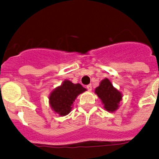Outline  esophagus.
I'll return each mask as SVG.
<instances>
[{
	"mask_svg": "<svg viewBox=\"0 0 159 159\" xmlns=\"http://www.w3.org/2000/svg\"><path fill=\"white\" fill-rule=\"evenodd\" d=\"M87 89H88V91H92V84H88V85H87Z\"/></svg>",
	"mask_w": 159,
	"mask_h": 159,
	"instance_id": "esophagus-1",
	"label": "esophagus"
}]
</instances>
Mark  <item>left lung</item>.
Returning a JSON list of instances; mask_svg holds the SVG:
<instances>
[{
  "mask_svg": "<svg viewBox=\"0 0 159 159\" xmlns=\"http://www.w3.org/2000/svg\"><path fill=\"white\" fill-rule=\"evenodd\" d=\"M95 93L104 104L107 111H115L119 107V103L122 99L121 93L114 88L108 79L101 81L98 88H95Z\"/></svg>",
  "mask_w": 159,
  "mask_h": 159,
  "instance_id": "obj_1",
  "label": "left lung"
}]
</instances>
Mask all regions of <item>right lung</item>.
I'll return each mask as SVG.
<instances>
[{"label": "right lung", "instance_id": "obj_1", "mask_svg": "<svg viewBox=\"0 0 159 159\" xmlns=\"http://www.w3.org/2000/svg\"><path fill=\"white\" fill-rule=\"evenodd\" d=\"M86 89L80 84H74L69 80H64L60 87L53 91L49 96L50 105L55 112L64 116L71 110V105L78 95Z\"/></svg>", "mask_w": 159, "mask_h": 159}]
</instances>
